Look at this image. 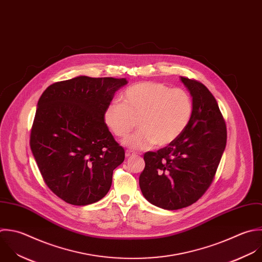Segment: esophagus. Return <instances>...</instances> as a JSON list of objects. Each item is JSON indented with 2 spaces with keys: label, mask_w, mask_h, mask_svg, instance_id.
<instances>
[{
  "label": "esophagus",
  "mask_w": 262,
  "mask_h": 262,
  "mask_svg": "<svg viewBox=\"0 0 262 262\" xmlns=\"http://www.w3.org/2000/svg\"><path fill=\"white\" fill-rule=\"evenodd\" d=\"M135 155H136V154H135L133 151H128V150L125 151V157H126V158H129V157L135 156Z\"/></svg>",
  "instance_id": "esophagus-1"
}]
</instances>
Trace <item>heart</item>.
I'll list each match as a JSON object with an SVG mask.
<instances>
[{
    "instance_id": "1",
    "label": "heart",
    "mask_w": 262,
    "mask_h": 262,
    "mask_svg": "<svg viewBox=\"0 0 262 262\" xmlns=\"http://www.w3.org/2000/svg\"><path fill=\"white\" fill-rule=\"evenodd\" d=\"M122 103L113 101L105 109L104 120L109 129L125 138L137 126L141 127L123 144L134 150L166 146L174 142L187 128L192 118L193 102L182 89H169L159 82H140L127 88Z\"/></svg>"
}]
</instances>
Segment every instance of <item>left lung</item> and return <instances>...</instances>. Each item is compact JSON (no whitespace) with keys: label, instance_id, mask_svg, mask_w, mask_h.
I'll list each match as a JSON object with an SVG mask.
<instances>
[{"label":"left lung","instance_id":"1","mask_svg":"<svg viewBox=\"0 0 262 262\" xmlns=\"http://www.w3.org/2000/svg\"><path fill=\"white\" fill-rule=\"evenodd\" d=\"M190 92L193 113L184 133L168 146L144 155L140 176L144 197L177 210L195 203L211 185L227 145V126L219 104L201 82L181 76Z\"/></svg>","mask_w":262,"mask_h":262}]
</instances>
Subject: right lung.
Instances as JSON below:
<instances>
[{
	"mask_svg": "<svg viewBox=\"0 0 262 262\" xmlns=\"http://www.w3.org/2000/svg\"><path fill=\"white\" fill-rule=\"evenodd\" d=\"M126 83L125 78L80 75L41 94L30 149L45 183L66 203L93 204L110 190L124 150L109 132L104 112Z\"/></svg>",
	"mask_w": 262,
	"mask_h": 262,
	"instance_id": "right-lung-1",
	"label": "right lung"
}]
</instances>
